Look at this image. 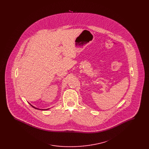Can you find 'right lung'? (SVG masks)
<instances>
[{
    "mask_svg": "<svg viewBox=\"0 0 149 149\" xmlns=\"http://www.w3.org/2000/svg\"><path fill=\"white\" fill-rule=\"evenodd\" d=\"M30 105H31V106L32 107H33V108H35V109H38V108H36V107H33V106H32V105H31V104H30ZM47 109H42V110H44V111H45V110H47ZM40 110H41V109H40Z\"/></svg>",
    "mask_w": 149,
    "mask_h": 149,
    "instance_id": "right-lung-1",
    "label": "right lung"
}]
</instances>
